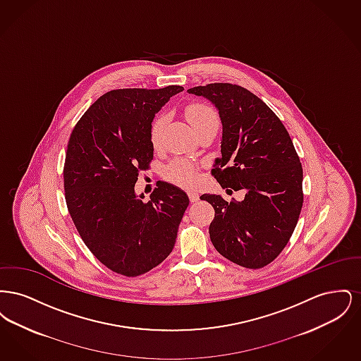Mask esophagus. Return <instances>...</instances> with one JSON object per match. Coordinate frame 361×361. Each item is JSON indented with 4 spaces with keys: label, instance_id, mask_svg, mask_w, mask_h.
I'll return each instance as SVG.
<instances>
[{
    "label": "esophagus",
    "instance_id": "34e87169",
    "mask_svg": "<svg viewBox=\"0 0 361 361\" xmlns=\"http://www.w3.org/2000/svg\"><path fill=\"white\" fill-rule=\"evenodd\" d=\"M188 196L189 200H190L192 203H195V202L199 200V193H197V192H189Z\"/></svg>",
    "mask_w": 361,
    "mask_h": 361
}]
</instances>
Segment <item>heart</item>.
I'll use <instances>...</instances> for the list:
<instances>
[{
	"mask_svg": "<svg viewBox=\"0 0 361 361\" xmlns=\"http://www.w3.org/2000/svg\"><path fill=\"white\" fill-rule=\"evenodd\" d=\"M185 114H187L188 121L195 131H199L200 128H203L204 126L212 123V121H218L216 112L214 111V108H211L207 104H192L187 108ZM165 121H166L165 115H159L152 123L150 140L154 147L159 146V143H161ZM165 177L173 184L185 187V188H190L197 183L196 168L187 159H181V158H177L171 162V165L166 168Z\"/></svg>",
	"mask_w": 361,
	"mask_h": 361,
	"instance_id": "b5f03b06",
	"label": "heart"
}]
</instances>
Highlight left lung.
Here are the masks:
<instances>
[{
  "label": "left lung",
  "instance_id": "left-lung-1",
  "mask_svg": "<svg viewBox=\"0 0 361 361\" xmlns=\"http://www.w3.org/2000/svg\"><path fill=\"white\" fill-rule=\"evenodd\" d=\"M188 93L214 104L222 121V155L215 158L214 177L224 188L246 190L242 202L200 196L215 209L211 242L234 264L262 268L288 243L303 206V169L290 134L274 111L242 86L209 84Z\"/></svg>",
  "mask_w": 361,
  "mask_h": 361
}]
</instances>
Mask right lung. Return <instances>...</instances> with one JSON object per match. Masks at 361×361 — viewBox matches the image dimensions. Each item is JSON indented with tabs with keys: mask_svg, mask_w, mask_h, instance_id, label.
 <instances>
[{
	"mask_svg": "<svg viewBox=\"0 0 361 361\" xmlns=\"http://www.w3.org/2000/svg\"><path fill=\"white\" fill-rule=\"evenodd\" d=\"M183 90H111L89 106L70 135L63 168L70 216L94 257L116 274L143 275L174 247L188 195L159 181L145 202L135 183L154 154L155 114Z\"/></svg>",
	"mask_w": 361,
	"mask_h": 361,
	"instance_id": "add662e5",
	"label": "right lung"
}]
</instances>
